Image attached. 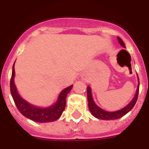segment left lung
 Returning <instances> with one entry per match:
<instances>
[{
    "label": "left lung",
    "mask_w": 149,
    "mask_h": 149,
    "mask_svg": "<svg viewBox=\"0 0 149 149\" xmlns=\"http://www.w3.org/2000/svg\"><path fill=\"white\" fill-rule=\"evenodd\" d=\"M119 42L121 45L124 48H125V45L124 44L123 41L121 39V38L118 37ZM139 81L138 84V87L136 89V93L134 98H133L132 101L128 104L126 107H125L123 109H121L120 110H117L115 112H107L102 110L100 107H98L97 105L95 104L93 101V96L91 93V89L89 86L87 87V98H88V104H89V109L90 110L91 113L93 114L95 118L99 119H103V120H113V119H118L125 114H127L131 109L133 108L136 104L138 98V94H139Z\"/></svg>",
    "instance_id": "obj_1"
}]
</instances>
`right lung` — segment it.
<instances>
[{
    "instance_id": "1",
    "label": "right lung",
    "mask_w": 149,
    "mask_h": 149,
    "mask_svg": "<svg viewBox=\"0 0 149 149\" xmlns=\"http://www.w3.org/2000/svg\"><path fill=\"white\" fill-rule=\"evenodd\" d=\"M14 66H15V63L13 64L12 77L10 79V92L13 101L21 113L28 119L37 122H50L58 119L65 110V104H66L65 98L73 86L72 85L63 89L59 95L57 101L52 106L46 108L36 107L27 103L25 100L21 98V96L18 95L14 84V76H15Z\"/></svg>"
}]
</instances>
